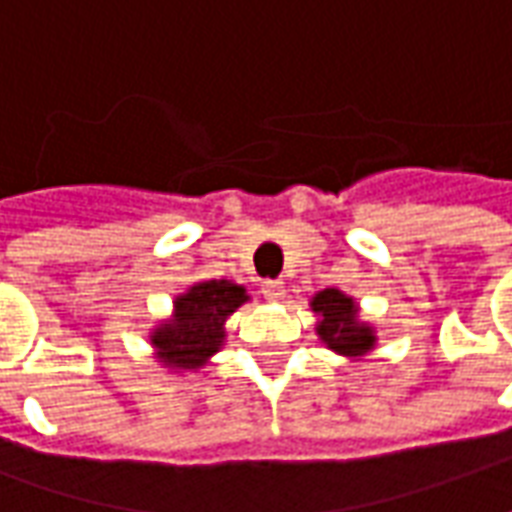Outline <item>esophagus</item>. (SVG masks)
Instances as JSON below:
<instances>
[{
    "label": "esophagus",
    "mask_w": 512,
    "mask_h": 512,
    "mask_svg": "<svg viewBox=\"0 0 512 512\" xmlns=\"http://www.w3.org/2000/svg\"><path fill=\"white\" fill-rule=\"evenodd\" d=\"M263 296L271 301H279L285 296V282L282 279H266L263 282Z\"/></svg>",
    "instance_id": "34e87169"
}]
</instances>
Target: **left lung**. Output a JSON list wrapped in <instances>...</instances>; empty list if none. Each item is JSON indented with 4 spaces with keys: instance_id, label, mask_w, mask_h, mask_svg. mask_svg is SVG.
I'll use <instances>...</instances> for the list:
<instances>
[{
    "instance_id": "obj_1",
    "label": "left lung",
    "mask_w": 512,
    "mask_h": 512,
    "mask_svg": "<svg viewBox=\"0 0 512 512\" xmlns=\"http://www.w3.org/2000/svg\"><path fill=\"white\" fill-rule=\"evenodd\" d=\"M315 315H321V321L315 326V332L321 337L326 348H332L343 356H365L367 351L376 348V332L373 326L359 321V307L351 296H345L343 290L326 288L315 293L310 301Z\"/></svg>"
}]
</instances>
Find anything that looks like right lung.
Returning a JSON list of instances; mask_svg holds the SVG:
<instances>
[{"label": "right lung", "instance_id": "add662e5", "mask_svg": "<svg viewBox=\"0 0 512 512\" xmlns=\"http://www.w3.org/2000/svg\"><path fill=\"white\" fill-rule=\"evenodd\" d=\"M246 299L244 285H235L230 279L194 282L175 299L172 318L158 323L150 334L156 359L169 370H200L222 348L227 337L224 321Z\"/></svg>", "mask_w": 512, "mask_h": 512}]
</instances>
